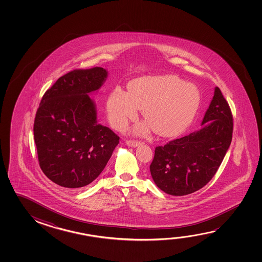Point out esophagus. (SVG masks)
Instances as JSON below:
<instances>
[{"mask_svg":"<svg viewBox=\"0 0 262 262\" xmlns=\"http://www.w3.org/2000/svg\"><path fill=\"white\" fill-rule=\"evenodd\" d=\"M126 144L129 146V147H133V148H135V147H138V146L141 145V144H142V142L135 141V140H128V141L126 142Z\"/></svg>","mask_w":262,"mask_h":262,"instance_id":"34e87169","label":"esophagus"}]
</instances>
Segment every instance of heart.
Returning a JSON list of instances; mask_svg holds the SVG:
<instances>
[{"label":"heart","mask_w":262,"mask_h":262,"mask_svg":"<svg viewBox=\"0 0 262 262\" xmlns=\"http://www.w3.org/2000/svg\"><path fill=\"white\" fill-rule=\"evenodd\" d=\"M200 94L196 86L172 75L139 77L130 82L129 92L117 86L108 95L107 115L111 124L122 130L135 120L140 108L148 122L135 128L138 134L150 129L169 137L180 133L198 111Z\"/></svg>","instance_id":"b5f03b06"}]
</instances>
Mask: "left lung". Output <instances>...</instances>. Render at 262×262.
Wrapping results in <instances>:
<instances>
[{
	"instance_id": "8db88e82",
	"label": "left lung",
	"mask_w": 262,
	"mask_h": 262,
	"mask_svg": "<svg viewBox=\"0 0 262 262\" xmlns=\"http://www.w3.org/2000/svg\"><path fill=\"white\" fill-rule=\"evenodd\" d=\"M201 125L196 132L155 148L150 174L164 193L176 196L193 193L219 170L231 143L233 116L217 86Z\"/></svg>"
}]
</instances>
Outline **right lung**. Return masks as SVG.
<instances>
[{
	"instance_id": "right-lung-1",
	"label": "right lung",
	"mask_w": 262,
	"mask_h": 262,
	"mask_svg": "<svg viewBox=\"0 0 262 262\" xmlns=\"http://www.w3.org/2000/svg\"><path fill=\"white\" fill-rule=\"evenodd\" d=\"M102 68L75 69L46 91L35 115L39 165L56 185L79 188L103 171L120 137L97 120L90 94L103 85Z\"/></svg>"
}]
</instances>
